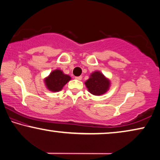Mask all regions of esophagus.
<instances>
[{"mask_svg":"<svg viewBox=\"0 0 160 160\" xmlns=\"http://www.w3.org/2000/svg\"><path fill=\"white\" fill-rule=\"evenodd\" d=\"M75 78L78 80H82V76H78V77H75Z\"/></svg>","mask_w":160,"mask_h":160,"instance_id":"34e87169","label":"esophagus"}]
</instances>
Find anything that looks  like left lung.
<instances>
[{"label":"left lung","mask_w":160,"mask_h":160,"mask_svg":"<svg viewBox=\"0 0 160 160\" xmlns=\"http://www.w3.org/2000/svg\"><path fill=\"white\" fill-rule=\"evenodd\" d=\"M85 85L88 91L95 95H100L106 92L110 86V82L100 72H94L86 82Z\"/></svg>","instance_id":"left-lung-1"}]
</instances>
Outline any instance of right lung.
Wrapping results in <instances>:
<instances>
[{"label": "right lung", "instance_id": "right-lung-1", "mask_svg": "<svg viewBox=\"0 0 160 160\" xmlns=\"http://www.w3.org/2000/svg\"><path fill=\"white\" fill-rule=\"evenodd\" d=\"M71 78L65 75L61 70H56L50 73L48 78L45 80V84L49 90L53 92L59 91L62 89L64 85L70 80Z\"/></svg>", "mask_w": 160, "mask_h": 160}]
</instances>
